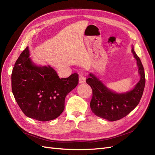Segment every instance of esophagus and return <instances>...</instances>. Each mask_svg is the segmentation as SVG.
Listing matches in <instances>:
<instances>
[{
	"label": "esophagus",
	"instance_id": "34e87169",
	"mask_svg": "<svg viewBox=\"0 0 155 155\" xmlns=\"http://www.w3.org/2000/svg\"><path fill=\"white\" fill-rule=\"evenodd\" d=\"M85 80H86V78L83 76V74H79V83H85Z\"/></svg>",
	"mask_w": 155,
	"mask_h": 155
}]
</instances>
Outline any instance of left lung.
Masks as SVG:
<instances>
[{
	"mask_svg": "<svg viewBox=\"0 0 155 155\" xmlns=\"http://www.w3.org/2000/svg\"><path fill=\"white\" fill-rule=\"evenodd\" d=\"M132 52L137 61L140 74V81L132 91L123 94L115 93L108 89L92 74L86 79L92 90L91 109L97 116L110 121L119 120L129 114L138 105L143 92L145 78L141 61L133 48Z\"/></svg>",
	"mask_w": 155,
	"mask_h": 155,
	"instance_id": "1",
	"label": "left lung"
}]
</instances>
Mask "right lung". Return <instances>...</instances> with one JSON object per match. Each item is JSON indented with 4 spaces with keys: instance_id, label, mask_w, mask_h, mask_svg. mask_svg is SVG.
I'll return each instance as SVG.
<instances>
[{
    "instance_id": "add662e5",
    "label": "right lung",
    "mask_w": 155,
    "mask_h": 155,
    "mask_svg": "<svg viewBox=\"0 0 155 155\" xmlns=\"http://www.w3.org/2000/svg\"><path fill=\"white\" fill-rule=\"evenodd\" d=\"M23 50L13 67L12 89L17 104L26 116L41 121L57 118L64 109L68 94L76 87L78 74L59 78L50 66L37 67Z\"/></svg>"
}]
</instances>
